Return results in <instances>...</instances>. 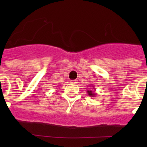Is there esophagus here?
Instances as JSON below:
<instances>
[{
    "label": "esophagus",
    "mask_w": 147,
    "mask_h": 147,
    "mask_svg": "<svg viewBox=\"0 0 147 147\" xmlns=\"http://www.w3.org/2000/svg\"><path fill=\"white\" fill-rule=\"evenodd\" d=\"M70 82H71L72 84L77 83V80H72V81H70Z\"/></svg>",
    "instance_id": "obj_1"
}]
</instances>
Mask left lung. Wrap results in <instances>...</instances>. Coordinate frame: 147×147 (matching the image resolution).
Wrapping results in <instances>:
<instances>
[{"mask_svg":"<svg viewBox=\"0 0 147 147\" xmlns=\"http://www.w3.org/2000/svg\"><path fill=\"white\" fill-rule=\"evenodd\" d=\"M93 89L94 90H92V89H89V90H87V93L88 95L89 96H90V97H95L96 95V93H95V88L93 87Z\"/></svg>","mask_w":147,"mask_h":147,"instance_id":"left-lung-1","label":"left lung"}]
</instances>
